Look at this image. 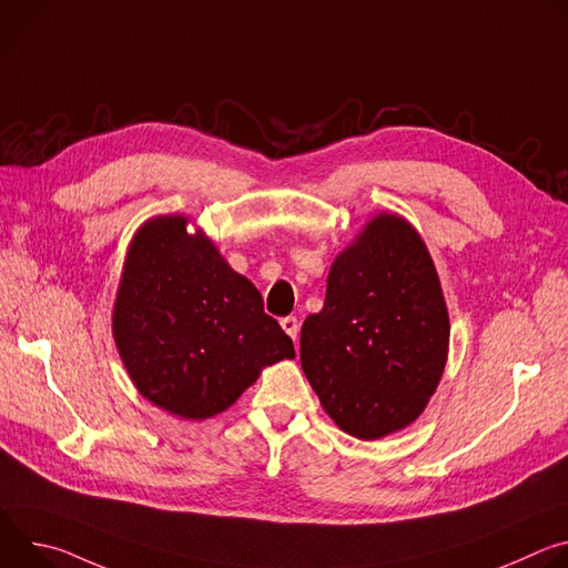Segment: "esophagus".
<instances>
[{
  "instance_id": "1",
  "label": "esophagus",
  "mask_w": 568,
  "mask_h": 568,
  "mask_svg": "<svg viewBox=\"0 0 568 568\" xmlns=\"http://www.w3.org/2000/svg\"><path fill=\"white\" fill-rule=\"evenodd\" d=\"M281 328L296 342V335H298V321H296V316L281 318Z\"/></svg>"
}]
</instances>
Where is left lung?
Segmentation results:
<instances>
[{
    "instance_id": "1",
    "label": "left lung",
    "mask_w": 568,
    "mask_h": 568,
    "mask_svg": "<svg viewBox=\"0 0 568 568\" xmlns=\"http://www.w3.org/2000/svg\"><path fill=\"white\" fill-rule=\"evenodd\" d=\"M447 351L449 314L425 240L397 213L373 215L301 328V366L323 412L359 440L409 427L438 388Z\"/></svg>"
}]
</instances>
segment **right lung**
Masks as SVG:
<instances>
[{
	"mask_svg": "<svg viewBox=\"0 0 568 568\" xmlns=\"http://www.w3.org/2000/svg\"><path fill=\"white\" fill-rule=\"evenodd\" d=\"M186 215L143 222L125 254L112 335L136 390L184 420L226 412L265 366L294 357L256 285Z\"/></svg>",
	"mask_w": 568,
	"mask_h": 568,
	"instance_id": "1",
	"label": "right lung"
}]
</instances>
